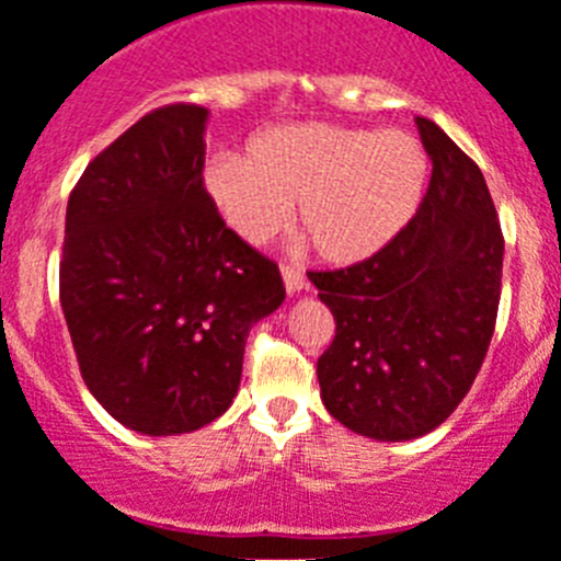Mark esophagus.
<instances>
[{"instance_id":"34e87169","label":"esophagus","mask_w":561,"mask_h":561,"mask_svg":"<svg viewBox=\"0 0 561 561\" xmlns=\"http://www.w3.org/2000/svg\"><path fill=\"white\" fill-rule=\"evenodd\" d=\"M282 279H285L287 293H298V290H301V287L307 285L305 271L296 268V265H282Z\"/></svg>"}]
</instances>
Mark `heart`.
Wrapping results in <instances>:
<instances>
[{
    "mask_svg": "<svg viewBox=\"0 0 561 561\" xmlns=\"http://www.w3.org/2000/svg\"><path fill=\"white\" fill-rule=\"evenodd\" d=\"M428 160L404 129L287 124L256 135L245 157L224 154L204 171V191L224 221L249 243L296 224L329 263L374 254L412 216Z\"/></svg>",
    "mask_w": 561,
    "mask_h": 561,
    "instance_id": "heart-1",
    "label": "heart"
}]
</instances>
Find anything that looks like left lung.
<instances>
[{"mask_svg": "<svg viewBox=\"0 0 561 561\" xmlns=\"http://www.w3.org/2000/svg\"><path fill=\"white\" fill-rule=\"evenodd\" d=\"M423 202L390 243L363 263L310 271L334 316L318 357L329 415L363 437L412 439L468 396L495 332L504 234L479 165L428 118Z\"/></svg>", "mask_w": 561, "mask_h": 561, "instance_id": "8db88e82", "label": "left lung"}]
</instances>
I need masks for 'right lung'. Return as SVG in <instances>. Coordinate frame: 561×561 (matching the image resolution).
Masks as SVG:
<instances>
[{"label": "right lung", "mask_w": 561, "mask_h": 561, "mask_svg": "<svg viewBox=\"0 0 561 561\" xmlns=\"http://www.w3.org/2000/svg\"><path fill=\"white\" fill-rule=\"evenodd\" d=\"M207 110L146 113L68 196L60 305L80 374L118 423L151 437L229 410L245 337L285 301L279 265L204 191Z\"/></svg>", "instance_id": "obj_1"}]
</instances>
